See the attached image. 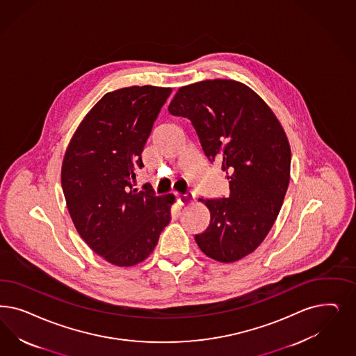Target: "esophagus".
I'll use <instances>...</instances> for the list:
<instances>
[{
    "label": "esophagus",
    "instance_id": "1",
    "mask_svg": "<svg viewBox=\"0 0 356 356\" xmlns=\"http://www.w3.org/2000/svg\"><path fill=\"white\" fill-rule=\"evenodd\" d=\"M194 199H195V195H194V193H191V191L187 193V194H178V195H177V202H178L179 206H186V204L191 203Z\"/></svg>",
    "mask_w": 356,
    "mask_h": 356
}]
</instances>
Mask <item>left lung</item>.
I'll list each match as a JSON object with an SVG mask.
<instances>
[{
	"label": "left lung",
	"instance_id": "obj_1",
	"mask_svg": "<svg viewBox=\"0 0 356 356\" xmlns=\"http://www.w3.org/2000/svg\"><path fill=\"white\" fill-rule=\"evenodd\" d=\"M169 113L191 122L207 159L220 162L229 181L228 197H199L211 220L196 243L218 262L242 259L264 242L283 204L291 177L287 135L268 104L238 81L182 86Z\"/></svg>",
	"mask_w": 356,
	"mask_h": 356
}]
</instances>
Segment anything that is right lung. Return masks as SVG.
I'll return each mask as SVG.
<instances>
[{"label": "right lung", "instance_id": "obj_1", "mask_svg": "<svg viewBox=\"0 0 356 356\" xmlns=\"http://www.w3.org/2000/svg\"><path fill=\"white\" fill-rule=\"evenodd\" d=\"M172 88L129 86L107 92L69 141L61 186L82 240L108 264L129 267L154 250L175 196L135 187L141 152Z\"/></svg>", "mask_w": 356, "mask_h": 356}]
</instances>
